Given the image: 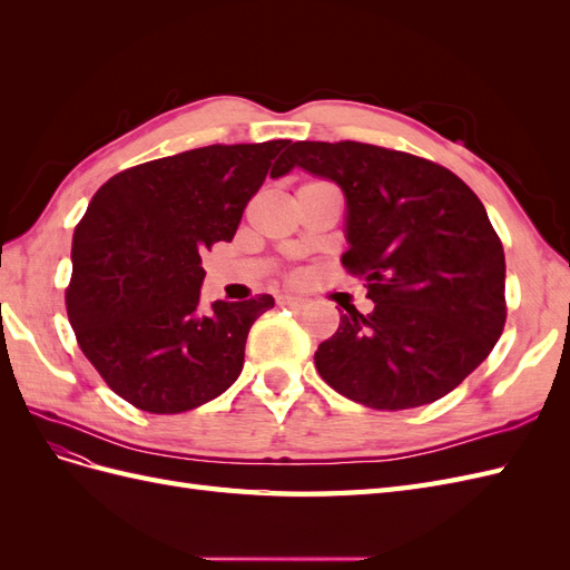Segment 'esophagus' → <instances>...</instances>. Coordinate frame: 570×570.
<instances>
[{
	"label": "esophagus",
	"mask_w": 570,
	"mask_h": 570,
	"mask_svg": "<svg viewBox=\"0 0 570 570\" xmlns=\"http://www.w3.org/2000/svg\"><path fill=\"white\" fill-rule=\"evenodd\" d=\"M278 304L289 306V308H302V306H306V299L304 297H292V295H281Z\"/></svg>",
	"instance_id": "obj_1"
}]
</instances>
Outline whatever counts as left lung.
<instances>
[{
    "label": "left lung",
    "instance_id": "1",
    "mask_svg": "<svg viewBox=\"0 0 570 570\" xmlns=\"http://www.w3.org/2000/svg\"><path fill=\"white\" fill-rule=\"evenodd\" d=\"M302 166L347 197L342 266L375 308H347L318 344L323 381L368 409L438 402L488 358L507 323L504 247L473 189L450 168L366 142H295ZM281 174V170H278ZM273 176V174H271Z\"/></svg>",
    "mask_w": 570,
    "mask_h": 570
}]
</instances>
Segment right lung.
<instances>
[{
  "instance_id": "right-lung-1",
  "label": "right lung",
  "mask_w": 570,
  "mask_h": 570,
  "mask_svg": "<svg viewBox=\"0 0 570 570\" xmlns=\"http://www.w3.org/2000/svg\"><path fill=\"white\" fill-rule=\"evenodd\" d=\"M289 147L209 145L126 168L97 189L73 233L66 314L120 400L183 413L237 381L249 327L273 297L202 312V254L230 243L268 170H289Z\"/></svg>"
}]
</instances>
